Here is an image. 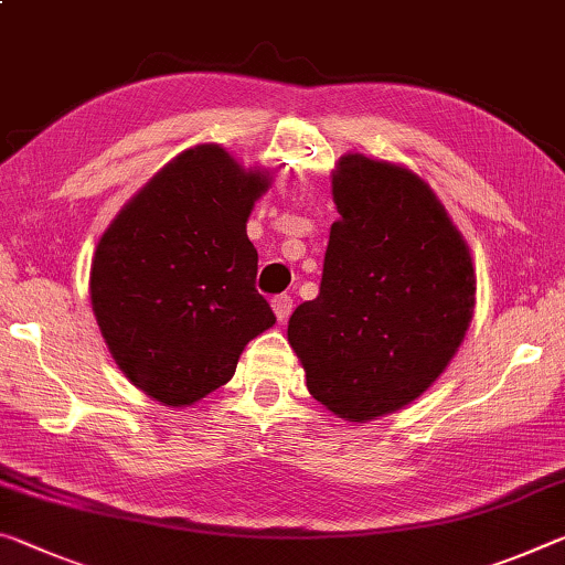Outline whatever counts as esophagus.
Here are the masks:
<instances>
[{"label": "esophagus", "instance_id": "esophagus-1", "mask_svg": "<svg viewBox=\"0 0 565 565\" xmlns=\"http://www.w3.org/2000/svg\"><path fill=\"white\" fill-rule=\"evenodd\" d=\"M271 309H274L276 319L286 321V319H289V315H291V309H294V299L289 297V294H279V297L271 299Z\"/></svg>", "mask_w": 565, "mask_h": 565}]
</instances>
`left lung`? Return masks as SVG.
<instances>
[{"label": "left lung", "instance_id": "8db88e82", "mask_svg": "<svg viewBox=\"0 0 565 565\" xmlns=\"http://www.w3.org/2000/svg\"><path fill=\"white\" fill-rule=\"evenodd\" d=\"M319 297L289 319L307 387L349 423L417 399L458 352L476 309V271L460 231L425 181L360 153L331 178Z\"/></svg>", "mask_w": 565, "mask_h": 565}]
</instances>
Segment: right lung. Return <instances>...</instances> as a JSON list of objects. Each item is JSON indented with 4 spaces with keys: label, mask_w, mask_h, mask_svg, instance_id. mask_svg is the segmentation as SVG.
<instances>
[{
    "label": "right lung",
    "mask_w": 565,
    "mask_h": 565,
    "mask_svg": "<svg viewBox=\"0 0 565 565\" xmlns=\"http://www.w3.org/2000/svg\"><path fill=\"white\" fill-rule=\"evenodd\" d=\"M268 178L218 146L153 175L95 248L89 299L115 362L136 387L185 407L234 377L250 339L274 324L246 236Z\"/></svg>",
    "instance_id": "add662e5"
}]
</instances>
